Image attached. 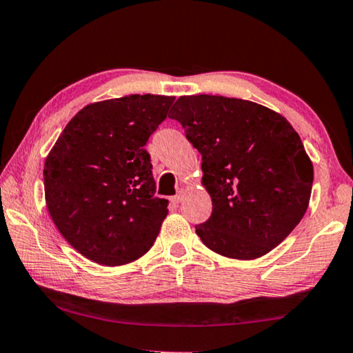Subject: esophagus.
Segmentation results:
<instances>
[{
  "instance_id": "obj_1",
  "label": "esophagus",
  "mask_w": 353,
  "mask_h": 353,
  "mask_svg": "<svg viewBox=\"0 0 353 353\" xmlns=\"http://www.w3.org/2000/svg\"><path fill=\"white\" fill-rule=\"evenodd\" d=\"M183 196H185V190H181V192H179L177 194H176V196H172V203H174V204H179V203H182V201H183Z\"/></svg>"
}]
</instances>
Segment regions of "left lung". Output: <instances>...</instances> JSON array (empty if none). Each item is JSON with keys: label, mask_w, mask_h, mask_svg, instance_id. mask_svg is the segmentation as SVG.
Masks as SVG:
<instances>
[{"label": "left lung", "mask_w": 353, "mask_h": 353, "mask_svg": "<svg viewBox=\"0 0 353 353\" xmlns=\"http://www.w3.org/2000/svg\"><path fill=\"white\" fill-rule=\"evenodd\" d=\"M171 119L203 155L212 215L196 234L231 259L267 254L299 225L312 188V163L288 119L250 100L182 96Z\"/></svg>", "instance_id": "1"}]
</instances>
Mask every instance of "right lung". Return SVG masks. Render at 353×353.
I'll return each instance as SVG.
<instances>
[{
  "instance_id": "right-lung-1",
  "label": "right lung",
  "mask_w": 353,
  "mask_h": 353,
  "mask_svg": "<svg viewBox=\"0 0 353 353\" xmlns=\"http://www.w3.org/2000/svg\"><path fill=\"white\" fill-rule=\"evenodd\" d=\"M174 97L132 94L86 105L43 165L48 214L78 253L106 267L146 254L168 215L155 196L149 137Z\"/></svg>"
}]
</instances>
